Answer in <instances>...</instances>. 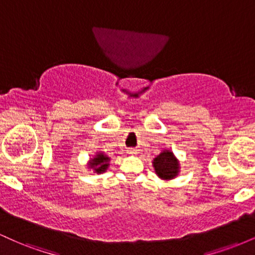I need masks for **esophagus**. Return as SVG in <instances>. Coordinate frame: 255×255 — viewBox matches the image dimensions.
<instances>
[{"instance_id":"obj_1","label":"esophagus","mask_w":255,"mask_h":255,"mask_svg":"<svg viewBox=\"0 0 255 255\" xmlns=\"http://www.w3.org/2000/svg\"><path fill=\"white\" fill-rule=\"evenodd\" d=\"M128 152H129V154H136L137 153V150H135V148H129V150H128Z\"/></svg>"}]
</instances>
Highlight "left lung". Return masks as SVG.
<instances>
[{
  "label": "left lung",
  "mask_w": 255,
  "mask_h": 255,
  "mask_svg": "<svg viewBox=\"0 0 255 255\" xmlns=\"http://www.w3.org/2000/svg\"><path fill=\"white\" fill-rule=\"evenodd\" d=\"M154 171L162 180H172L178 175L180 171V164L176 157L174 156L171 151L164 150L160 152L158 156L154 158L153 162Z\"/></svg>",
  "instance_id": "8db88e82"
}]
</instances>
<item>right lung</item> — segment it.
<instances>
[{"mask_svg": "<svg viewBox=\"0 0 255 255\" xmlns=\"http://www.w3.org/2000/svg\"><path fill=\"white\" fill-rule=\"evenodd\" d=\"M109 160L110 158L108 157L107 154H104L103 152H98V153L90 160L89 168L93 169L95 172H97V174H102V172L107 171L108 166H109Z\"/></svg>", "mask_w": 255, "mask_h": 255, "instance_id": "obj_1", "label": "right lung"}]
</instances>
